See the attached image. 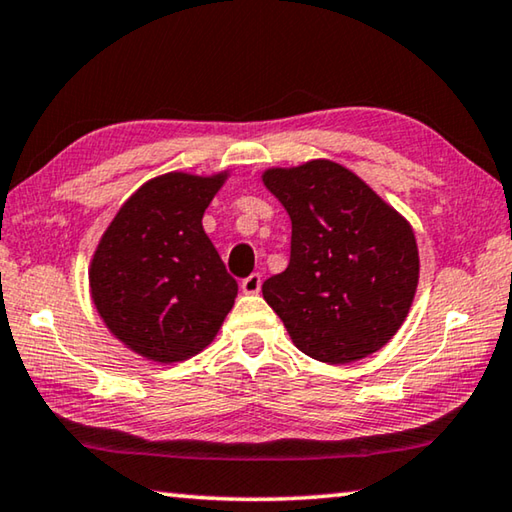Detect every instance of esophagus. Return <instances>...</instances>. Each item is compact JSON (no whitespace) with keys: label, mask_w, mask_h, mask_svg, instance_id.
<instances>
[{"label":"esophagus","mask_w":512,"mask_h":512,"mask_svg":"<svg viewBox=\"0 0 512 512\" xmlns=\"http://www.w3.org/2000/svg\"><path fill=\"white\" fill-rule=\"evenodd\" d=\"M259 289H262V275L259 273H253L248 275L246 280H241V291H244L246 296H255V293H259Z\"/></svg>","instance_id":"esophagus-1"}]
</instances>
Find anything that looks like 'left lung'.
Instances as JSON below:
<instances>
[{
	"label": "left lung",
	"instance_id": "left-lung-1",
	"mask_svg": "<svg viewBox=\"0 0 512 512\" xmlns=\"http://www.w3.org/2000/svg\"><path fill=\"white\" fill-rule=\"evenodd\" d=\"M262 183L291 219L289 266L268 277L262 293L293 345L332 366L384 348L418 291L411 223L327 158L264 169Z\"/></svg>",
	"mask_w": 512,
	"mask_h": 512
}]
</instances>
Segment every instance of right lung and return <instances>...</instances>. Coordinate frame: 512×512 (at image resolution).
Listing matches in <instances>:
<instances>
[{"label":"right lung","instance_id":"obj_1","mask_svg":"<svg viewBox=\"0 0 512 512\" xmlns=\"http://www.w3.org/2000/svg\"><path fill=\"white\" fill-rule=\"evenodd\" d=\"M230 169L198 176L169 171L126 198L88 266L103 325L140 357H196L235 307L237 282L203 230V214Z\"/></svg>","mask_w":512,"mask_h":512}]
</instances>
